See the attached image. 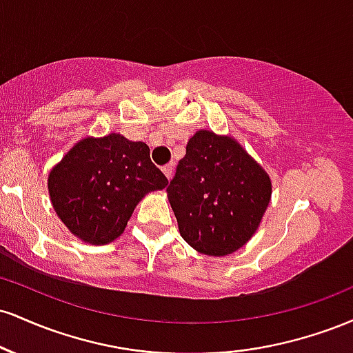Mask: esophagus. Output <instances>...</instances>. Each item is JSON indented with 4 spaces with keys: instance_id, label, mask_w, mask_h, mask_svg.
Instances as JSON below:
<instances>
[{
    "instance_id": "esophagus-1",
    "label": "esophagus",
    "mask_w": 353,
    "mask_h": 353,
    "mask_svg": "<svg viewBox=\"0 0 353 353\" xmlns=\"http://www.w3.org/2000/svg\"><path fill=\"white\" fill-rule=\"evenodd\" d=\"M163 172H164V176L168 177V179H172V174H174V165H172V164H168V165H164V168H163Z\"/></svg>"
}]
</instances>
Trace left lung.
<instances>
[{
	"label": "left lung",
	"instance_id": "8db88e82",
	"mask_svg": "<svg viewBox=\"0 0 353 353\" xmlns=\"http://www.w3.org/2000/svg\"><path fill=\"white\" fill-rule=\"evenodd\" d=\"M261 164L229 136L197 131L168 185L182 239L197 252L228 255L247 244L270 202Z\"/></svg>",
	"mask_w": 353,
	"mask_h": 353
}]
</instances>
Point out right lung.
Masks as SVG:
<instances>
[{"label":"right lung","mask_w":353,"mask_h":353,"mask_svg":"<svg viewBox=\"0 0 353 353\" xmlns=\"http://www.w3.org/2000/svg\"><path fill=\"white\" fill-rule=\"evenodd\" d=\"M165 185L168 177L151 163L149 145L116 132L79 141L48 177L58 217L92 245L119 237L137 202Z\"/></svg>","instance_id":"1"}]
</instances>
